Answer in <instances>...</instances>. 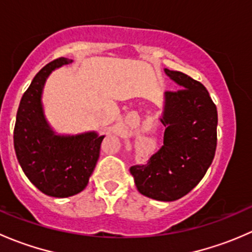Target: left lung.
I'll use <instances>...</instances> for the list:
<instances>
[{"label":"left lung","instance_id":"8db88e82","mask_svg":"<svg viewBox=\"0 0 252 252\" xmlns=\"http://www.w3.org/2000/svg\"><path fill=\"white\" fill-rule=\"evenodd\" d=\"M164 73L180 89L164 93L163 146L146 164L130 167V173L144 196L175 201L199 184L212 163L218 117L201 83L177 70Z\"/></svg>","mask_w":252,"mask_h":252}]
</instances>
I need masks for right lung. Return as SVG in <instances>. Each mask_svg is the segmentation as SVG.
<instances>
[{"label": "right lung", "instance_id": "obj_1", "mask_svg": "<svg viewBox=\"0 0 252 252\" xmlns=\"http://www.w3.org/2000/svg\"><path fill=\"white\" fill-rule=\"evenodd\" d=\"M72 62L61 57L35 75L20 100L14 126V150L23 172L40 191L52 197H69L85 189L105 138L96 131L61 135L45 117V83L53 70Z\"/></svg>", "mask_w": 252, "mask_h": 252}]
</instances>
